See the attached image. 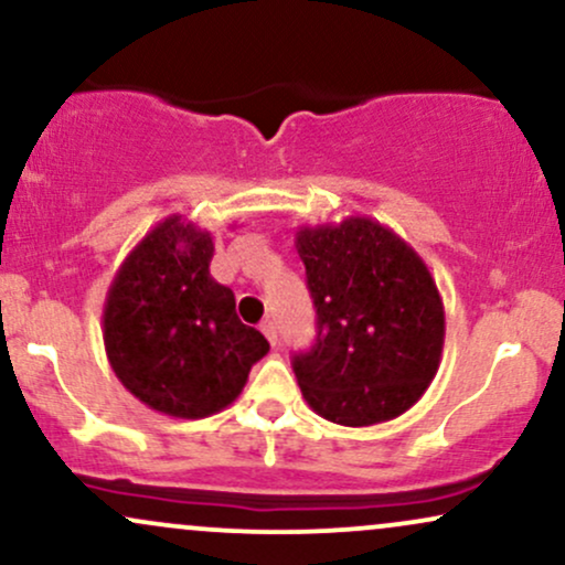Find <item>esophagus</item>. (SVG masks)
I'll return each mask as SVG.
<instances>
[{
    "label": "esophagus",
    "instance_id": "esophagus-1",
    "mask_svg": "<svg viewBox=\"0 0 565 565\" xmlns=\"http://www.w3.org/2000/svg\"><path fill=\"white\" fill-rule=\"evenodd\" d=\"M260 332L265 334V340H268L270 342V345H274L276 348V342H278V332H276V323L274 321H263L260 323Z\"/></svg>",
    "mask_w": 565,
    "mask_h": 565
}]
</instances>
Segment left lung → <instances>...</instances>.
I'll list each match as a JSON object with an SVG mask.
<instances>
[{"instance_id":"8db88e82","label":"left lung","mask_w":565,"mask_h":565,"mask_svg":"<svg viewBox=\"0 0 565 565\" xmlns=\"http://www.w3.org/2000/svg\"><path fill=\"white\" fill-rule=\"evenodd\" d=\"M295 246L319 327L316 345L291 361L302 398L345 427L401 417L440 366L436 278L398 233L364 215L300 225Z\"/></svg>"}]
</instances>
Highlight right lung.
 Segmentation results:
<instances>
[{"label": "right lung", "instance_id": "obj_1", "mask_svg": "<svg viewBox=\"0 0 565 565\" xmlns=\"http://www.w3.org/2000/svg\"><path fill=\"white\" fill-rule=\"evenodd\" d=\"M212 233L183 215L153 225L125 257L103 305V345L140 404L201 419L238 398L268 340L236 316V297L210 274Z\"/></svg>", "mask_w": 565, "mask_h": 565}]
</instances>
